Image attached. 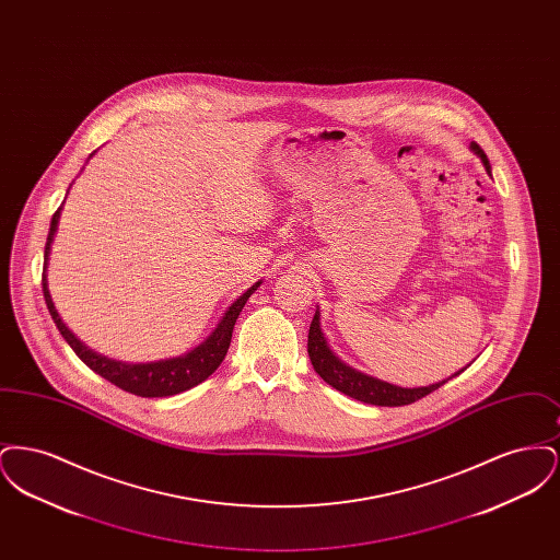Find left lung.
Returning <instances> with one entry per match:
<instances>
[{
    "instance_id": "8db88e82",
    "label": "left lung",
    "mask_w": 560,
    "mask_h": 560,
    "mask_svg": "<svg viewBox=\"0 0 560 560\" xmlns=\"http://www.w3.org/2000/svg\"><path fill=\"white\" fill-rule=\"evenodd\" d=\"M470 151L479 158L480 163L485 165V172L491 176V165H489L485 151L480 149L477 142H470ZM308 357H311V363H313L315 372L319 373L329 386H334L336 390L345 393L352 399L363 400V402H370V405H380V407H400V405L416 402V400L430 395L432 390L441 388L447 380L459 375L468 368L466 365L464 370L453 373L452 377H447L443 382H436V384H430V386L402 388L397 384H388L384 380H377V377H372L368 373L350 368L340 357H336V352L329 348L327 338L320 329L319 308L315 311V317H313L311 329H308Z\"/></svg>"
}]
</instances>
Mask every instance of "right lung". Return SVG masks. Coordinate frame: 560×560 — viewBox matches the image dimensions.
<instances>
[{
    "mask_svg": "<svg viewBox=\"0 0 560 560\" xmlns=\"http://www.w3.org/2000/svg\"><path fill=\"white\" fill-rule=\"evenodd\" d=\"M60 212H62V206L54 212L52 222H50V233H48V241H46V252H44L42 285H44L46 306H48V311L52 315L60 336L67 340L69 347L75 350V354L80 357L81 361L92 372L103 375L110 384L119 386L126 393H132L136 397H172V395L185 393L188 388H192V386L201 384L203 380H208L220 368V363L226 357V350L231 347V338H233V327L237 323L241 308L245 306L249 295L260 288L262 281L254 283L247 292L241 293L240 298L224 311L222 319L218 320V325L213 327L212 334L199 347L188 350L187 354H180V357H174V359L151 361V363H126V361L108 359L105 354L94 352L92 348L85 347L80 338L62 323L56 306H54L50 290H48V262H50L54 235L58 231Z\"/></svg>",
    "mask_w": 560,
    "mask_h": 560,
    "instance_id": "1",
    "label": "right lung"
}]
</instances>
